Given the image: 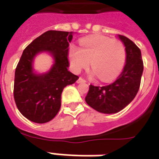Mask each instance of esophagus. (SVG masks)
<instances>
[{"instance_id":"34e87169","label":"esophagus","mask_w":159,"mask_h":159,"mask_svg":"<svg viewBox=\"0 0 159 159\" xmlns=\"http://www.w3.org/2000/svg\"><path fill=\"white\" fill-rule=\"evenodd\" d=\"M76 83H86V81L83 78H82V77H79L78 79H77V81H76Z\"/></svg>"}]
</instances>
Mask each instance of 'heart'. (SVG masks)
Segmentation results:
<instances>
[{"mask_svg":"<svg viewBox=\"0 0 159 159\" xmlns=\"http://www.w3.org/2000/svg\"><path fill=\"white\" fill-rule=\"evenodd\" d=\"M81 48L70 45L69 59L75 72L89 66L91 60V76H99L108 83L119 76L125 62V49L120 40L103 35H93L80 41Z\"/></svg>","mask_w":159,"mask_h":159,"instance_id":"obj_1","label":"heart"}]
</instances>
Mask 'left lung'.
I'll use <instances>...</instances> for the list:
<instances>
[{
  "mask_svg": "<svg viewBox=\"0 0 159 159\" xmlns=\"http://www.w3.org/2000/svg\"><path fill=\"white\" fill-rule=\"evenodd\" d=\"M125 47V64L116 82L103 87L90 85L85 100L89 106L103 114H116L126 107L139 90L143 72L141 50L132 41L118 35Z\"/></svg>",
  "mask_w": 159,
  "mask_h": 159,
  "instance_id": "obj_1",
  "label": "left lung"
}]
</instances>
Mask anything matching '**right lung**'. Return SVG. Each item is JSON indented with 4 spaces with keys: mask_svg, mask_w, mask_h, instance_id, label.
I'll list each match as a JSON object with an SVG mask.
<instances>
[{
    "mask_svg": "<svg viewBox=\"0 0 159 159\" xmlns=\"http://www.w3.org/2000/svg\"><path fill=\"white\" fill-rule=\"evenodd\" d=\"M73 32L50 30L36 38L23 50L15 70L14 99L24 117L39 124L50 121L61 105V93L65 87L76 83L78 76L68 70L69 43ZM52 56L50 70L37 74L33 61L40 52Z\"/></svg>",
    "mask_w": 159,
    "mask_h": 159,
    "instance_id": "obj_1",
    "label": "right lung"
}]
</instances>
